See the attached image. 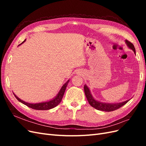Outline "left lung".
Returning <instances> with one entry per match:
<instances>
[{"label":"left lung","instance_id":"8db88e82","mask_svg":"<svg viewBox=\"0 0 146 146\" xmlns=\"http://www.w3.org/2000/svg\"><path fill=\"white\" fill-rule=\"evenodd\" d=\"M125 42L126 43L127 47H129L130 49L133 50L134 54L136 55V50H135L134 46L133 45V44L131 43L130 42H129L127 40H125ZM84 91H85V96H86L87 100L88 101V102H89V104H90V105L97 110H100V111H107V112L114 111V110H117L118 108L122 107L123 105L126 104L130 100V99H129V100H127L126 101L122 102L116 103V104L102 102L98 101L94 99V98L92 96V95L91 94L90 88H88V86L86 85H84Z\"/></svg>","mask_w":146,"mask_h":146}]
</instances>
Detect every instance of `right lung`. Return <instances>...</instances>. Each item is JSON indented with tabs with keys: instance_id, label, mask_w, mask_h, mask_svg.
<instances>
[{
	"instance_id": "1",
	"label": "right lung",
	"mask_w": 146,
	"mask_h": 146,
	"mask_svg": "<svg viewBox=\"0 0 146 146\" xmlns=\"http://www.w3.org/2000/svg\"><path fill=\"white\" fill-rule=\"evenodd\" d=\"M25 41H26V39H25V40L21 44H20L19 45H18V46L21 45L22 44H23ZM69 82V80H68L67 82H66L64 84V85L62 86V87L61 88V89L59 91L58 93L57 94V95L55 97V98H54L49 100H47V101H46V102H42L35 103V104L28 103V102H26L19 99L16 94H15L14 92H13V94H14V96H15V98L17 100H18V101H19L20 102L25 105L26 106H27V107H29L31 108L34 109V110H50V109L54 108V107H56V106L61 102V100H62L64 93L65 92L66 88V87H67V85H68Z\"/></svg>"
}]
</instances>
